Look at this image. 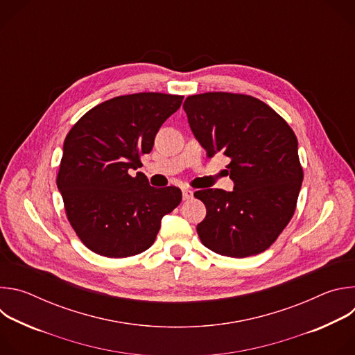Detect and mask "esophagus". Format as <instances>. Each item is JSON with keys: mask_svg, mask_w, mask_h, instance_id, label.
Segmentation results:
<instances>
[{"mask_svg": "<svg viewBox=\"0 0 355 355\" xmlns=\"http://www.w3.org/2000/svg\"><path fill=\"white\" fill-rule=\"evenodd\" d=\"M193 196V192L191 191V189H188V188H184L182 189V199L184 200H188V199H191Z\"/></svg>", "mask_w": 355, "mask_h": 355, "instance_id": "1", "label": "esophagus"}]
</instances>
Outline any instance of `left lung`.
Wrapping results in <instances>:
<instances>
[{
	"label": "left lung",
	"instance_id": "8db88e82",
	"mask_svg": "<svg viewBox=\"0 0 355 355\" xmlns=\"http://www.w3.org/2000/svg\"><path fill=\"white\" fill-rule=\"evenodd\" d=\"M184 111L196 140L211 159L229 157L232 192L200 189L207 207L196 226L205 247L243 259L266 251L293 216L303 181L297 139L263 101L244 94L205 92L185 99Z\"/></svg>",
	"mask_w": 355,
	"mask_h": 355
}]
</instances>
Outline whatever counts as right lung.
I'll return each mask as SVG.
<instances>
[{
	"label": "right lung",
	"mask_w": 355,
	"mask_h": 355,
	"mask_svg": "<svg viewBox=\"0 0 355 355\" xmlns=\"http://www.w3.org/2000/svg\"><path fill=\"white\" fill-rule=\"evenodd\" d=\"M182 95H121L89 110L63 144L58 188L78 239L110 259L136 256L155 243L164 215L182 199L177 187H151L140 168Z\"/></svg>",
	"instance_id": "add662e5"
}]
</instances>
